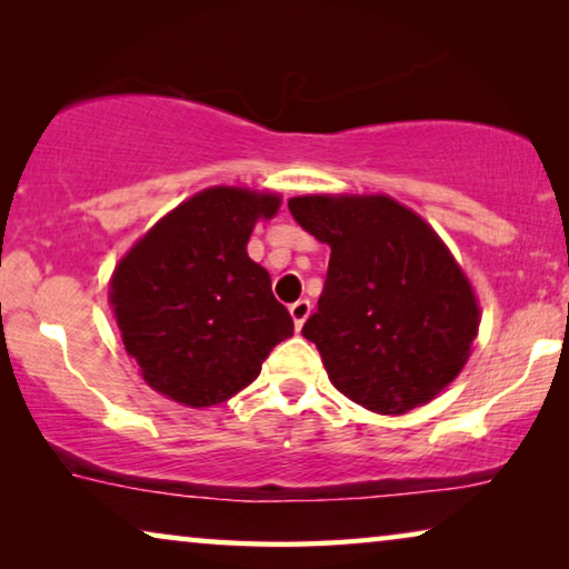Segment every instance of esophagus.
<instances>
[{"instance_id": "obj_1", "label": "esophagus", "mask_w": 569, "mask_h": 569, "mask_svg": "<svg viewBox=\"0 0 569 569\" xmlns=\"http://www.w3.org/2000/svg\"><path fill=\"white\" fill-rule=\"evenodd\" d=\"M310 310H313V306H310V300L292 302V306H290V316H292V321H295V329H298V331L302 329V323L308 321Z\"/></svg>"}]
</instances>
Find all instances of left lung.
<instances>
[{"label":"left lung","mask_w":569,"mask_h":569,"mask_svg":"<svg viewBox=\"0 0 569 569\" xmlns=\"http://www.w3.org/2000/svg\"><path fill=\"white\" fill-rule=\"evenodd\" d=\"M295 222L331 248L302 337L329 380L378 415L435 399L471 355L479 306L438 232L391 197H295Z\"/></svg>","instance_id":"1"}]
</instances>
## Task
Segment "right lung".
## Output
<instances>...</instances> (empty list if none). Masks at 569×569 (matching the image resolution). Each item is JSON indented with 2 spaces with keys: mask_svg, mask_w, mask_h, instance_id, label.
I'll return each mask as SVG.
<instances>
[{
  "mask_svg": "<svg viewBox=\"0 0 569 569\" xmlns=\"http://www.w3.org/2000/svg\"><path fill=\"white\" fill-rule=\"evenodd\" d=\"M277 193L212 186L139 238L111 277V308L144 383L186 407L228 401L295 323L246 246Z\"/></svg>",
  "mask_w": 569,
  "mask_h": 569,
  "instance_id": "right-lung-1",
  "label": "right lung"
}]
</instances>
